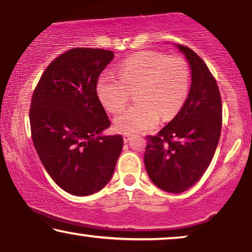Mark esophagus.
Segmentation results:
<instances>
[{"label":"esophagus","instance_id":"esophagus-1","mask_svg":"<svg viewBox=\"0 0 252 252\" xmlns=\"http://www.w3.org/2000/svg\"><path fill=\"white\" fill-rule=\"evenodd\" d=\"M130 137H132V134H124V136H123L124 142H125V143L128 142V141L130 140Z\"/></svg>","mask_w":252,"mask_h":252}]
</instances>
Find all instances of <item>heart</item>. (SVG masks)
Listing matches in <instances>:
<instances>
[{
	"instance_id": "b5f03b06",
	"label": "heart",
	"mask_w": 252,
	"mask_h": 252,
	"mask_svg": "<svg viewBox=\"0 0 252 252\" xmlns=\"http://www.w3.org/2000/svg\"><path fill=\"white\" fill-rule=\"evenodd\" d=\"M136 103L115 119L120 133H137L155 128L161 118L170 122L181 111L190 91L187 62L179 56L144 51L126 58L117 75L103 72L96 94L106 111L118 113L125 108L129 92Z\"/></svg>"
}]
</instances>
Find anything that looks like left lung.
I'll return each mask as SVG.
<instances>
[{
  "label": "left lung",
  "mask_w": 252,
  "mask_h": 252,
  "mask_svg": "<svg viewBox=\"0 0 252 252\" xmlns=\"http://www.w3.org/2000/svg\"><path fill=\"white\" fill-rule=\"evenodd\" d=\"M191 67V86L181 111L156 135H147L144 165L157 187L182 192L199 181L220 139L222 104L219 87L204 61L179 44Z\"/></svg>",
  "instance_id": "obj_1"
}]
</instances>
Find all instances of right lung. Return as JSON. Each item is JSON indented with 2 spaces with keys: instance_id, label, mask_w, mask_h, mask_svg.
I'll use <instances>...</instances> for the list:
<instances>
[{
  "instance_id": "1",
  "label": "right lung",
  "mask_w": 252,
  "mask_h": 252,
  "mask_svg": "<svg viewBox=\"0 0 252 252\" xmlns=\"http://www.w3.org/2000/svg\"><path fill=\"white\" fill-rule=\"evenodd\" d=\"M112 60L110 50L73 48L48 65L33 92V144L48 174L72 195L101 190L122 153V135H99L110 120L96 84Z\"/></svg>"
}]
</instances>
